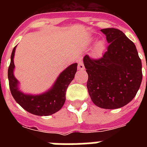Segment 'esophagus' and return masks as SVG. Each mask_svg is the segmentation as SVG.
I'll use <instances>...</instances> for the list:
<instances>
[{
  "mask_svg": "<svg viewBox=\"0 0 147 147\" xmlns=\"http://www.w3.org/2000/svg\"><path fill=\"white\" fill-rule=\"evenodd\" d=\"M85 69V66L82 62H79L78 64V71H83Z\"/></svg>",
  "mask_w": 147,
  "mask_h": 147,
  "instance_id": "34e87169",
  "label": "esophagus"
}]
</instances>
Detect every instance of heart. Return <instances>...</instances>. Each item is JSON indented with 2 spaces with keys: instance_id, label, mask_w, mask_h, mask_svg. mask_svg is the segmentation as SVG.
<instances>
[{
  "instance_id": "b5f03b06",
  "label": "heart",
  "mask_w": 147,
  "mask_h": 147,
  "mask_svg": "<svg viewBox=\"0 0 147 147\" xmlns=\"http://www.w3.org/2000/svg\"><path fill=\"white\" fill-rule=\"evenodd\" d=\"M96 41V38H92L89 41L90 43H94ZM105 49H106V43L105 41L103 40H98V42L95 43V46L94 47V54L96 55H101L104 52H105Z\"/></svg>"
}]
</instances>
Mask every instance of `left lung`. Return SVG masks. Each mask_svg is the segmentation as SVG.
Returning <instances> with one entry per match:
<instances>
[{"label": "left lung", "instance_id": "obj_1", "mask_svg": "<svg viewBox=\"0 0 147 147\" xmlns=\"http://www.w3.org/2000/svg\"><path fill=\"white\" fill-rule=\"evenodd\" d=\"M109 46L100 59L85 55L83 62L88 75L87 88L94 105L117 109L130 102L140 84L142 62L134 43L120 30H100Z\"/></svg>", "mask_w": 147, "mask_h": 147}]
</instances>
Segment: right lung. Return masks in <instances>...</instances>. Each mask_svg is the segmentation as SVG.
Masks as SVG:
<instances>
[{
	"label": "right lung",
	"mask_w": 147,
	"mask_h": 147,
	"mask_svg": "<svg viewBox=\"0 0 147 147\" xmlns=\"http://www.w3.org/2000/svg\"><path fill=\"white\" fill-rule=\"evenodd\" d=\"M15 47L10 56V64L8 68V80L12 96L24 110L37 116H49L59 111L65 101L67 88L75 78L77 71V63H73L59 74L52 87L47 92L39 94H26L19 88L20 82L15 78L13 58Z\"/></svg>",
	"instance_id": "1"
}]
</instances>
